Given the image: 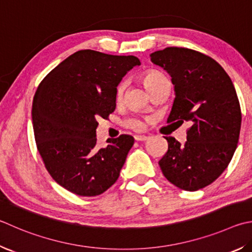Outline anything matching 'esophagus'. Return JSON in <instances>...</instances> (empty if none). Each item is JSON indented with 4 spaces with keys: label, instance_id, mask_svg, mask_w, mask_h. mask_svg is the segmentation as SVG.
I'll return each instance as SVG.
<instances>
[{
    "label": "esophagus",
    "instance_id": "obj_1",
    "mask_svg": "<svg viewBox=\"0 0 252 252\" xmlns=\"http://www.w3.org/2000/svg\"><path fill=\"white\" fill-rule=\"evenodd\" d=\"M134 139L135 141H146L149 139V136H146L144 134H136L134 135Z\"/></svg>",
    "mask_w": 252,
    "mask_h": 252
}]
</instances>
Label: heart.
<instances>
[{
	"label": "heart",
	"mask_w": 252,
	"mask_h": 252,
	"mask_svg": "<svg viewBox=\"0 0 252 252\" xmlns=\"http://www.w3.org/2000/svg\"><path fill=\"white\" fill-rule=\"evenodd\" d=\"M166 77L164 76L161 72L157 70H148L142 77V81H143V85L145 88L148 89L150 94H152L154 90H157L159 86H161L164 81H166ZM123 90H125V85L120 84L118 85L116 89V98L120 99L122 97ZM126 126L130 127L132 130H141L142 126H143V122H142L138 118H130L126 120L125 122Z\"/></svg>",
	"instance_id": "heart-1"
}]
</instances>
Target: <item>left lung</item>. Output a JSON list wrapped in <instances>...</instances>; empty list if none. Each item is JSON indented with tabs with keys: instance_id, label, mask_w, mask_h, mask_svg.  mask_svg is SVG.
<instances>
[{
	"instance_id": "obj_1",
	"label": "left lung",
	"mask_w": 252,
	"mask_h": 252,
	"mask_svg": "<svg viewBox=\"0 0 252 252\" xmlns=\"http://www.w3.org/2000/svg\"><path fill=\"white\" fill-rule=\"evenodd\" d=\"M150 57L172 77L175 99L167 123L191 125L184 144L165 136L168 149L159 167L178 189H204L221 175L237 149L241 110L235 87L216 61L196 50L166 47Z\"/></svg>"
}]
</instances>
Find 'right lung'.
I'll return each mask as SVG.
<instances>
[{
  "mask_svg": "<svg viewBox=\"0 0 252 252\" xmlns=\"http://www.w3.org/2000/svg\"><path fill=\"white\" fill-rule=\"evenodd\" d=\"M140 61L84 49L49 72L36 90L32 119L36 145L55 182L79 196H97L117 182L133 136L95 146L98 118L116 109V89Z\"/></svg>",
  "mask_w": 252,
  "mask_h": 252,
  "instance_id": "right-lung-1",
  "label": "right lung"
}]
</instances>
